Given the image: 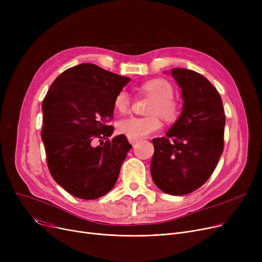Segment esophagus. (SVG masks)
<instances>
[{
  "label": "esophagus",
  "mask_w": 262,
  "mask_h": 262,
  "mask_svg": "<svg viewBox=\"0 0 262 262\" xmlns=\"http://www.w3.org/2000/svg\"><path fill=\"white\" fill-rule=\"evenodd\" d=\"M128 141L130 142V144H132V145H135L137 142H138V139H136V138H130V137H128Z\"/></svg>",
  "instance_id": "obj_1"
}]
</instances>
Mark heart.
<instances>
[{
  "instance_id": "1",
  "label": "heart",
  "mask_w": 262,
  "mask_h": 262,
  "mask_svg": "<svg viewBox=\"0 0 262 262\" xmlns=\"http://www.w3.org/2000/svg\"><path fill=\"white\" fill-rule=\"evenodd\" d=\"M139 90L153 101L146 108V117H130L123 119L118 124V132L130 138L141 139L157 132L161 127L162 118L168 122L175 121L181 114V104L173 98L174 87L163 78L146 80L140 85ZM114 106L120 114H126L130 108V98L127 92L120 91L116 94Z\"/></svg>"
}]
</instances>
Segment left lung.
Listing matches in <instances>:
<instances>
[{
    "mask_svg": "<svg viewBox=\"0 0 262 262\" xmlns=\"http://www.w3.org/2000/svg\"><path fill=\"white\" fill-rule=\"evenodd\" d=\"M171 73L182 89L183 113L166 136L153 139L150 175L166 193L186 195L208 181L223 153L225 113L205 76L183 68Z\"/></svg>",
    "mask_w": 262,
    "mask_h": 262,
    "instance_id": "left-lung-1",
    "label": "left lung"
}]
</instances>
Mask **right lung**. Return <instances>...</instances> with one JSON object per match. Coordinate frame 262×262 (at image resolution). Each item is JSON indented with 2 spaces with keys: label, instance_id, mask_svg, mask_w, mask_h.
Instances as JSON below:
<instances>
[{
  "label": "right lung",
  "instance_id": "1",
  "mask_svg": "<svg viewBox=\"0 0 262 262\" xmlns=\"http://www.w3.org/2000/svg\"><path fill=\"white\" fill-rule=\"evenodd\" d=\"M129 81L92 64L67 69L42 102V138L49 171L59 186L82 200L99 199L115 186L130 149L125 135L108 138L114 100ZM107 139L94 146V141ZM103 142V141H102Z\"/></svg>",
  "mask_w": 262,
  "mask_h": 262
}]
</instances>
